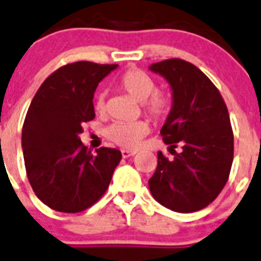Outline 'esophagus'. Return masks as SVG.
<instances>
[{
  "mask_svg": "<svg viewBox=\"0 0 261 261\" xmlns=\"http://www.w3.org/2000/svg\"><path fill=\"white\" fill-rule=\"evenodd\" d=\"M136 155V151H129V150H121V156H123L124 159L126 158H130V156Z\"/></svg>",
  "mask_w": 261,
  "mask_h": 261,
  "instance_id": "esophagus-1",
  "label": "esophagus"
}]
</instances>
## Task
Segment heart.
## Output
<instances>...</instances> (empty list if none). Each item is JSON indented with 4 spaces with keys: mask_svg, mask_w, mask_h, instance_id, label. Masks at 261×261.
Returning a JSON list of instances; mask_svg holds the SVG:
<instances>
[{
    "mask_svg": "<svg viewBox=\"0 0 261 261\" xmlns=\"http://www.w3.org/2000/svg\"><path fill=\"white\" fill-rule=\"evenodd\" d=\"M118 86L136 101L143 102L146 113L155 120H160L169 115L172 110V97L164 92H155V81L145 71L137 69L125 71L119 78ZM95 110L98 114L105 113L106 101L103 92H98L96 95ZM147 130V124L143 121H116L106 128L105 135L116 145L123 147H135Z\"/></svg>",
    "mask_w": 261,
    "mask_h": 261,
    "instance_id": "heart-1",
    "label": "heart"
}]
</instances>
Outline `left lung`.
Wrapping results in <instances>:
<instances>
[{
	"label": "left lung",
	"instance_id": "obj_1",
	"mask_svg": "<svg viewBox=\"0 0 261 261\" xmlns=\"http://www.w3.org/2000/svg\"><path fill=\"white\" fill-rule=\"evenodd\" d=\"M148 69L172 89V110L160 130L164 143L170 151L182 146L173 160L159 151L150 192L173 212H198L218 197L229 177L233 132L227 106L217 87L193 64L169 59Z\"/></svg>",
	"mask_w": 261,
	"mask_h": 261
}]
</instances>
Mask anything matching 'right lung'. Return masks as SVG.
<instances>
[{
    "label": "right lung",
    "mask_w": 261,
    "mask_h": 261,
    "mask_svg": "<svg viewBox=\"0 0 261 261\" xmlns=\"http://www.w3.org/2000/svg\"><path fill=\"white\" fill-rule=\"evenodd\" d=\"M118 65L76 61L61 66L32 100L21 133L27 175L37 197L51 209L79 213L106 192L121 160L116 148L91 153L79 140L95 119L93 95Z\"/></svg>",
    "instance_id": "add662e5"
}]
</instances>
